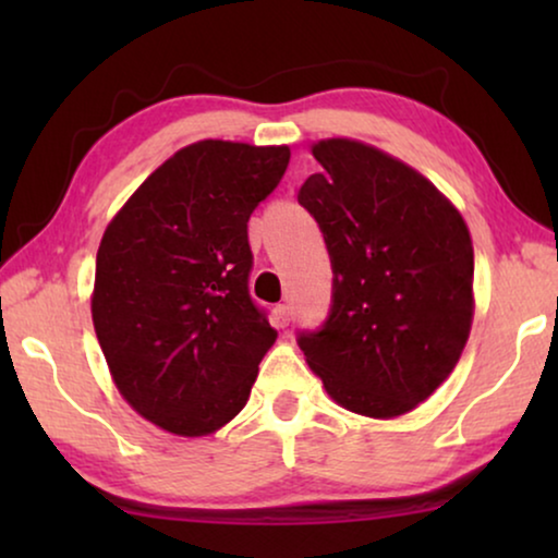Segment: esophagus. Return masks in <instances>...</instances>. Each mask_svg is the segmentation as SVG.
Masks as SVG:
<instances>
[{
    "label": "esophagus",
    "mask_w": 558,
    "mask_h": 558,
    "mask_svg": "<svg viewBox=\"0 0 558 558\" xmlns=\"http://www.w3.org/2000/svg\"><path fill=\"white\" fill-rule=\"evenodd\" d=\"M271 323L277 327H287L292 323V310H289V304H277V307L271 310Z\"/></svg>",
    "instance_id": "34e87169"
}]
</instances>
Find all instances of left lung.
I'll return each instance as SVG.
<instances>
[{"label":"left lung","instance_id":"1","mask_svg":"<svg viewBox=\"0 0 558 558\" xmlns=\"http://www.w3.org/2000/svg\"><path fill=\"white\" fill-rule=\"evenodd\" d=\"M323 172L300 201L332 262V310L300 348L327 396L371 418L414 411L449 378L475 315V251L462 213L373 144H312Z\"/></svg>","mask_w":558,"mask_h":558}]
</instances>
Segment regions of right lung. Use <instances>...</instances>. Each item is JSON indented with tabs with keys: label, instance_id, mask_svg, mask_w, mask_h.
<instances>
[{
	"label": "right lung",
	"instance_id": "add662e5",
	"mask_svg": "<svg viewBox=\"0 0 558 558\" xmlns=\"http://www.w3.org/2000/svg\"><path fill=\"white\" fill-rule=\"evenodd\" d=\"M287 165V144H187L106 226L90 317L119 393L159 429L205 437L246 407L277 340L248 294V218Z\"/></svg>",
	"mask_w": 558,
	"mask_h": 558
}]
</instances>
